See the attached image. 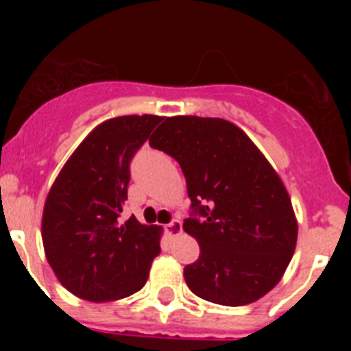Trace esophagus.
Listing matches in <instances>:
<instances>
[{
    "instance_id": "34e87169",
    "label": "esophagus",
    "mask_w": 351,
    "mask_h": 351,
    "mask_svg": "<svg viewBox=\"0 0 351 351\" xmlns=\"http://www.w3.org/2000/svg\"><path fill=\"white\" fill-rule=\"evenodd\" d=\"M165 234L169 235V237H178V235L182 234V225L179 219H173V221H170L169 225H165Z\"/></svg>"
}]
</instances>
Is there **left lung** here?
<instances>
[{
  "label": "left lung",
  "instance_id": "left-lung-1",
  "mask_svg": "<svg viewBox=\"0 0 351 351\" xmlns=\"http://www.w3.org/2000/svg\"><path fill=\"white\" fill-rule=\"evenodd\" d=\"M149 144L181 165L191 213L203 216L182 223L200 246L184 267L190 290L221 306H246L271 291L295 251L297 219L267 158L219 117H165Z\"/></svg>",
  "mask_w": 351,
  "mask_h": 351
}]
</instances>
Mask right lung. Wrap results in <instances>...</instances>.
<instances>
[{
	"mask_svg": "<svg viewBox=\"0 0 351 351\" xmlns=\"http://www.w3.org/2000/svg\"><path fill=\"white\" fill-rule=\"evenodd\" d=\"M163 117L119 116L96 126L71 153L47 195L42 241L60 283L79 299L110 302L141 290L161 226L121 223L130 161Z\"/></svg>",
	"mask_w": 351,
	"mask_h": 351,
	"instance_id": "1",
	"label": "right lung"
}]
</instances>
